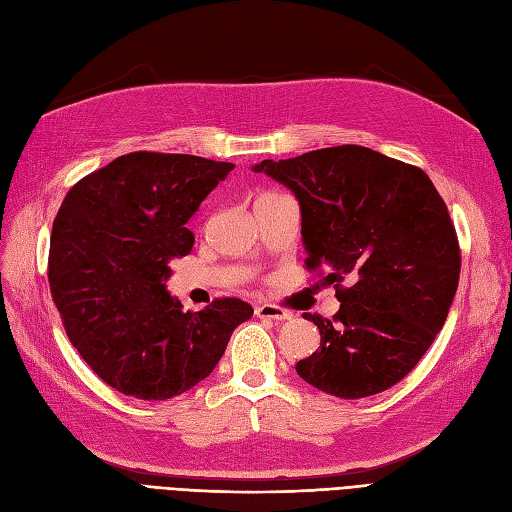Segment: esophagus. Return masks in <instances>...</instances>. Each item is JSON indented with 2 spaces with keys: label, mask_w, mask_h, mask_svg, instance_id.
<instances>
[{
  "label": "esophagus",
  "mask_w": 512,
  "mask_h": 512,
  "mask_svg": "<svg viewBox=\"0 0 512 512\" xmlns=\"http://www.w3.org/2000/svg\"><path fill=\"white\" fill-rule=\"evenodd\" d=\"M256 316L258 318H269V320H290L292 314L288 309L275 305V303H262L256 307Z\"/></svg>",
  "instance_id": "34e87169"
}]
</instances>
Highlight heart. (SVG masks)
<instances>
[{
	"mask_svg": "<svg viewBox=\"0 0 512 512\" xmlns=\"http://www.w3.org/2000/svg\"><path fill=\"white\" fill-rule=\"evenodd\" d=\"M262 196H265V194H262Z\"/></svg>",
	"mask_w": 512,
	"mask_h": 512,
	"instance_id": "b5f03b06",
	"label": "heart"
}]
</instances>
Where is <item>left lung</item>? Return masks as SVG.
Masks as SVG:
<instances>
[{
  "label": "left lung",
  "instance_id": "obj_1",
  "mask_svg": "<svg viewBox=\"0 0 512 512\" xmlns=\"http://www.w3.org/2000/svg\"><path fill=\"white\" fill-rule=\"evenodd\" d=\"M256 173L284 183L301 205L307 271L342 303L320 329V348L297 363L316 389L361 399L406 378L436 339L459 284L455 224L418 166L361 145L290 160H262Z\"/></svg>",
  "mask_w": 512,
  "mask_h": 512
}]
</instances>
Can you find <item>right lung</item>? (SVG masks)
I'll list each match as a JSON object with an SVG mask.
<instances>
[{"label":"right lung","mask_w":512,"mask_h":512,"mask_svg":"<svg viewBox=\"0 0 512 512\" xmlns=\"http://www.w3.org/2000/svg\"><path fill=\"white\" fill-rule=\"evenodd\" d=\"M235 164L134 151L76 181L53 222L49 284L72 346L115 391L162 401L218 365L254 314L237 297L183 312L166 292L173 258L192 252L188 220Z\"/></svg>","instance_id":"obj_1"}]
</instances>
